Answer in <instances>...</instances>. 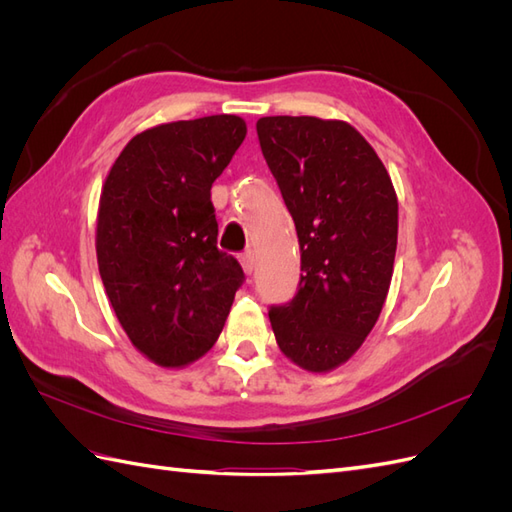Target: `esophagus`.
<instances>
[{
  "mask_svg": "<svg viewBox=\"0 0 512 512\" xmlns=\"http://www.w3.org/2000/svg\"><path fill=\"white\" fill-rule=\"evenodd\" d=\"M241 265H243V271H245L247 275L254 273V269H256V256H254L252 250L241 254Z\"/></svg>",
  "mask_w": 512,
  "mask_h": 512,
  "instance_id": "1",
  "label": "esophagus"
}]
</instances>
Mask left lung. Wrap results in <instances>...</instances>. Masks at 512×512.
Wrapping results in <instances>:
<instances>
[{"instance_id": "8db88e82", "label": "left lung", "mask_w": 512, "mask_h": 512, "mask_svg": "<svg viewBox=\"0 0 512 512\" xmlns=\"http://www.w3.org/2000/svg\"><path fill=\"white\" fill-rule=\"evenodd\" d=\"M262 156L297 226L301 282L269 312L277 346L299 367L344 365L374 329L397 250V194L382 160L350 123L260 117Z\"/></svg>"}]
</instances>
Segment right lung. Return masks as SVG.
Masks as SVG:
<instances>
[{
	"mask_svg": "<svg viewBox=\"0 0 512 512\" xmlns=\"http://www.w3.org/2000/svg\"><path fill=\"white\" fill-rule=\"evenodd\" d=\"M247 134L237 115L136 134L102 185L96 254L106 297L138 352L160 367L207 354L243 269L218 250L211 185Z\"/></svg>",
	"mask_w": 512,
	"mask_h": 512,
	"instance_id": "right-lung-1",
	"label": "right lung"
}]
</instances>
